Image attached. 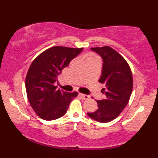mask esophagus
<instances>
[{"label":"esophagus","mask_w":158,"mask_h":158,"mask_svg":"<svg viewBox=\"0 0 158 158\" xmlns=\"http://www.w3.org/2000/svg\"><path fill=\"white\" fill-rule=\"evenodd\" d=\"M79 96L81 97V99H88L90 98V97L88 95H85V94H79Z\"/></svg>","instance_id":"34e87169"}]
</instances>
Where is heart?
Masks as SVG:
<instances>
[{"mask_svg":"<svg viewBox=\"0 0 158 158\" xmlns=\"http://www.w3.org/2000/svg\"><path fill=\"white\" fill-rule=\"evenodd\" d=\"M90 58H94V57H90Z\"/></svg>","mask_w":158,"mask_h":158,"instance_id":"heart-1","label":"heart"}]
</instances>
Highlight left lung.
<instances>
[{"mask_svg":"<svg viewBox=\"0 0 158 158\" xmlns=\"http://www.w3.org/2000/svg\"><path fill=\"white\" fill-rule=\"evenodd\" d=\"M102 57L103 64L99 82L106 99L97 100L98 109L88 113V117L99 123H108L117 118L128 104L133 88L132 73L127 61L110 47L90 48Z\"/></svg>","mask_w":158,"mask_h":158,"instance_id":"8db88e82","label":"left lung"}]
</instances>
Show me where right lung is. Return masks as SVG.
Instances as JSON below:
<instances>
[{"instance_id": "right-lung-1", "label": "right lung", "mask_w": 158, "mask_h": 158, "mask_svg": "<svg viewBox=\"0 0 158 158\" xmlns=\"http://www.w3.org/2000/svg\"><path fill=\"white\" fill-rule=\"evenodd\" d=\"M83 48L56 46L45 50L32 62L26 77V91L30 106L40 118L54 120L64 116L77 92L57 89L54 83L72 59Z\"/></svg>"}]
</instances>
